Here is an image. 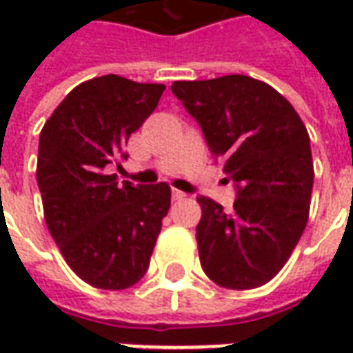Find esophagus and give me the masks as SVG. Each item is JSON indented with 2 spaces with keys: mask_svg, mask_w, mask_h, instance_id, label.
Returning <instances> with one entry per match:
<instances>
[{
  "mask_svg": "<svg viewBox=\"0 0 353 353\" xmlns=\"http://www.w3.org/2000/svg\"><path fill=\"white\" fill-rule=\"evenodd\" d=\"M185 194L183 191H177V189H172V200H176V202H179V200H185Z\"/></svg>",
  "mask_w": 353,
  "mask_h": 353,
  "instance_id": "34e87169",
  "label": "esophagus"
}]
</instances>
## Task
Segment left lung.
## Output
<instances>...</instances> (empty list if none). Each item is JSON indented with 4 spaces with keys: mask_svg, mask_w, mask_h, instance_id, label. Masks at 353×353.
I'll use <instances>...</instances> for the list:
<instances>
[{
    "mask_svg": "<svg viewBox=\"0 0 353 353\" xmlns=\"http://www.w3.org/2000/svg\"><path fill=\"white\" fill-rule=\"evenodd\" d=\"M172 92L238 189L230 212L196 199L200 265L221 288H261L288 263L308 223L314 162L303 119L278 90L248 75L174 81Z\"/></svg>",
    "mask_w": 353,
    "mask_h": 353,
    "instance_id": "1",
    "label": "left lung"
}]
</instances>
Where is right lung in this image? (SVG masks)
<instances>
[{
    "mask_svg": "<svg viewBox=\"0 0 353 353\" xmlns=\"http://www.w3.org/2000/svg\"><path fill=\"white\" fill-rule=\"evenodd\" d=\"M164 85L101 75L60 101L39 136L37 185L50 236L88 285L121 291L149 268L170 185L117 183L108 166L159 105Z\"/></svg>",
    "mask_w": 353,
    "mask_h": 353,
    "instance_id": "right-lung-1",
    "label": "right lung"
}]
</instances>
